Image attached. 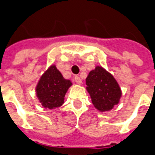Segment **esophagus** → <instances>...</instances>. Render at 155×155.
Segmentation results:
<instances>
[{
	"label": "esophagus",
	"instance_id": "34e87169",
	"mask_svg": "<svg viewBox=\"0 0 155 155\" xmlns=\"http://www.w3.org/2000/svg\"><path fill=\"white\" fill-rule=\"evenodd\" d=\"M74 80H75V82L78 83V84H82V79L80 78L79 77L76 76L75 78H74Z\"/></svg>",
	"mask_w": 155,
	"mask_h": 155
}]
</instances>
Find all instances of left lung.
<instances>
[{
  "instance_id": "1",
  "label": "left lung",
  "mask_w": 155,
  "mask_h": 155,
  "mask_svg": "<svg viewBox=\"0 0 155 155\" xmlns=\"http://www.w3.org/2000/svg\"><path fill=\"white\" fill-rule=\"evenodd\" d=\"M86 89L94 107L108 112L119 104L122 90L114 77L101 66L90 71L86 78Z\"/></svg>"
}]
</instances>
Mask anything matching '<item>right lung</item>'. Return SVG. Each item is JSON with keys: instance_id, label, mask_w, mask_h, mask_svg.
Returning a JSON list of instances; mask_svg holds the SVG:
<instances>
[{"instance_id": "1", "label": "right lung", "mask_w": 155, "mask_h": 155, "mask_svg": "<svg viewBox=\"0 0 155 155\" xmlns=\"http://www.w3.org/2000/svg\"><path fill=\"white\" fill-rule=\"evenodd\" d=\"M72 83L65 79L55 64H51L41 76L36 86V95L42 107L55 109L64 104V97Z\"/></svg>"}]
</instances>
